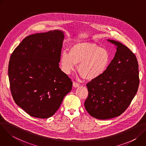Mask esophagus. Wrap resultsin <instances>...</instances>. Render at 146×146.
<instances>
[{"label":"esophagus","mask_w":146,"mask_h":146,"mask_svg":"<svg viewBox=\"0 0 146 146\" xmlns=\"http://www.w3.org/2000/svg\"><path fill=\"white\" fill-rule=\"evenodd\" d=\"M79 86H80V84H78V83H77V82H75V81H73V86L74 87L76 88V87H79Z\"/></svg>","instance_id":"34e87169"}]
</instances>
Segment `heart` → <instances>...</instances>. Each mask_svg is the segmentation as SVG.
I'll list each match as a JSON object with an SVG mask.
<instances>
[{"label":"heart","instance_id":"obj_1","mask_svg":"<svg viewBox=\"0 0 146 146\" xmlns=\"http://www.w3.org/2000/svg\"><path fill=\"white\" fill-rule=\"evenodd\" d=\"M111 61L109 51L95 44L78 43L70 47L69 53L61 54L60 64L62 71L69 74L77 65V71L84 79L92 80L106 72Z\"/></svg>","mask_w":146,"mask_h":146}]
</instances>
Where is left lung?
Listing matches in <instances>:
<instances>
[{"label": "left lung", "mask_w": 146, "mask_h": 146, "mask_svg": "<svg viewBox=\"0 0 146 146\" xmlns=\"http://www.w3.org/2000/svg\"><path fill=\"white\" fill-rule=\"evenodd\" d=\"M117 51L106 72L87 84L84 102L88 113L99 119L118 117L130 105L139 86V65L135 55L125 46L108 40Z\"/></svg>", "instance_id": "8db88e82"}]
</instances>
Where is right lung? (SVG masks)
I'll list each match as a JSON object with an SVG mask.
<instances>
[{
    "instance_id": "obj_1",
    "label": "right lung",
    "mask_w": 146,
    "mask_h": 146,
    "mask_svg": "<svg viewBox=\"0 0 146 146\" xmlns=\"http://www.w3.org/2000/svg\"><path fill=\"white\" fill-rule=\"evenodd\" d=\"M64 32L26 37L10 58V90L17 105L32 117L47 118L72 90V81L59 67Z\"/></svg>"
}]
</instances>
